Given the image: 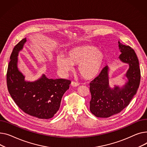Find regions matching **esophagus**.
<instances>
[{"mask_svg": "<svg viewBox=\"0 0 147 147\" xmlns=\"http://www.w3.org/2000/svg\"><path fill=\"white\" fill-rule=\"evenodd\" d=\"M71 85L72 86V87H78V86L79 85V84L78 82H74V81H72L71 82Z\"/></svg>", "mask_w": 147, "mask_h": 147, "instance_id": "1", "label": "esophagus"}]
</instances>
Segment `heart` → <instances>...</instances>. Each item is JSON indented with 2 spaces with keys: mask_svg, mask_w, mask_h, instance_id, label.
<instances>
[{
  "mask_svg": "<svg viewBox=\"0 0 147 147\" xmlns=\"http://www.w3.org/2000/svg\"><path fill=\"white\" fill-rule=\"evenodd\" d=\"M104 59V54L96 47L82 46L70 50L67 57L59 55L56 57V65L64 74L72 70L73 65H78L80 74L86 80H91L100 72Z\"/></svg>",
  "mask_w": 147,
  "mask_h": 147,
  "instance_id": "b5f03b06",
  "label": "heart"
}]
</instances>
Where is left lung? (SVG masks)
<instances>
[{"label": "left lung", "instance_id": "1", "mask_svg": "<svg viewBox=\"0 0 147 147\" xmlns=\"http://www.w3.org/2000/svg\"><path fill=\"white\" fill-rule=\"evenodd\" d=\"M119 47L121 52L119 58L129 67L125 76L127 81L122 87L109 85L108 66L102 69L98 76L90 83L91 99L90 109L97 117L106 118L120 113L126 107L136 94L141 80V71L138 59L134 49L122 45L119 41Z\"/></svg>", "mask_w": 147, "mask_h": 147}]
</instances>
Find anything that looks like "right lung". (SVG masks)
<instances>
[{"label":"right lung","instance_id":"add662e5","mask_svg":"<svg viewBox=\"0 0 147 147\" xmlns=\"http://www.w3.org/2000/svg\"><path fill=\"white\" fill-rule=\"evenodd\" d=\"M26 41V38L22 39L13 49L6 74L7 89L16 105L25 113L38 119H50L59 110L71 81L49 79L45 74L37 81H26L18 67V53Z\"/></svg>","mask_w":147,"mask_h":147}]
</instances>
